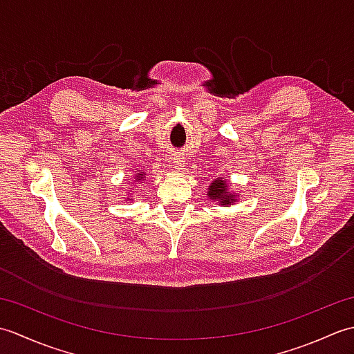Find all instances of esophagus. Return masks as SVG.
I'll return each mask as SVG.
<instances>
[{
	"instance_id": "obj_1",
	"label": "esophagus",
	"mask_w": 354,
	"mask_h": 354,
	"mask_svg": "<svg viewBox=\"0 0 354 354\" xmlns=\"http://www.w3.org/2000/svg\"><path fill=\"white\" fill-rule=\"evenodd\" d=\"M184 158L181 156H173V164H175L176 169H183L184 167Z\"/></svg>"
}]
</instances>
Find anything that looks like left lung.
I'll return each instance as SVG.
<instances>
[{
  "label": "left lung",
  "mask_w": 354,
  "mask_h": 354,
  "mask_svg": "<svg viewBox=\"0 0 354 354\" xmlns=\"http://www.w3.org/2000/svg\"><path fill=\"white\" fill-rule=\"evenodd\" d=\"M208 196H209V199L221 201L222 205L231 204V202L234 201V194L228 193V185L225 184L223 179H221V178L216 179V181L212 185H209Z\"/></svg>",
  "instance_id": "left-lung-1"
}]
</instances>
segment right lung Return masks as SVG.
I'll list each match as a JSON object with an SVG mask.
<instances>
[{"label": "right lung", "mask_w": 354, "mask_h": 354, "mask_svg": "<svg viewBox=\"0 0 354 354\" xmlns=\"http://www.w3.org/2000/svg\"><path fill=\"white\" fill-rule=\"evenodd\" d=\"M140 175H141V173H140ZM138 178H140V176H138ZM138 178H137V179H138ZM141 178H142V176H141Z\"/></svg>", "instance_id": "obj_1"}]
</instances>
